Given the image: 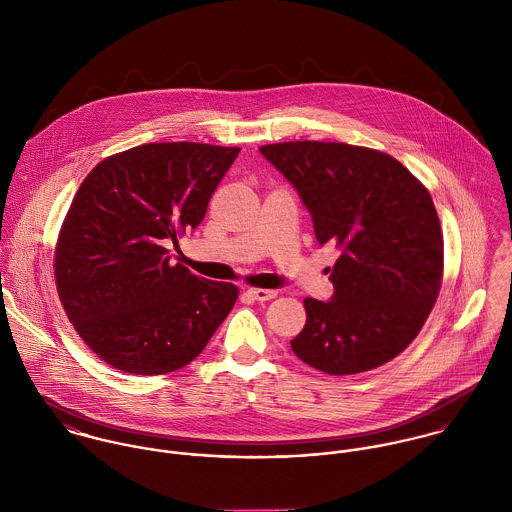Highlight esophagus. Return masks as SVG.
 Wrapping results in <instances>:
<instances>
[{"label":"esophagus","instance_id":"esophagus-1","mask_svg":"<svg viewBox=\"0 0 512 512\" xmlns=\"http://www.w3.org/2000/svg\"><path fill=\"white\" fill-rule=\"evenodd\" d=\"M246 293H248L254 301H270V299H274V297L278 295L276 290H260V288H250Z\"/></svg>","mask_w":512,"mask_h":512}]
</instances>
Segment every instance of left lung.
Instances as JSON below:
<instances>
[{
  "mask_svg": "<svg viewBox=\"0 0 512 512\" xmlns=\"http://www.w3.org/2000/svg\"><path fill=\"white\" fill-rule=\"evenodd\" d=\"M260 153L297 191L317 242L341 250L331 299H303L295 357L327 374L392 361L420 333L441 286L443 238L428 189L368 147L286 142Z\"/></svg>",
  "mask_w": 512,
  "mask_h": 512,
  "instance_id": "left-lung-1",
  "label": "left lung"
}]
</instances>
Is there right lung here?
Returning a JSON list of instances; mask_svg holds the SVG:
<instances>
[{"mask_svg": "<svg viewBox=\"0 0 512 512\" xmlns=\"http://www.w3.org/2000/svg\"><path fill=\"white\" fill-rule=\"evenodd\" d=\"M240 147L144 144L98 163L63 222L55 278L82 341L130 374L191 363L238 288L171 264L169 242L201 224Z\"/></svg>", "mask_w": 512, "mask_h": 512, "instance_id": "obj_1", "label": "right lung"}]
</instances>
